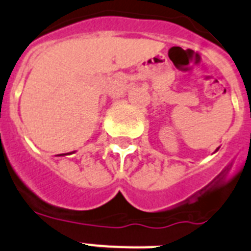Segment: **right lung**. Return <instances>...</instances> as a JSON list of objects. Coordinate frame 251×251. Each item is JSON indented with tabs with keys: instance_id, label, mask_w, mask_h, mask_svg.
Segmentation results:
<instances>
[{
	"instance_id": "right-lung-1",
	"label": "right lung",
	"mask_w": 251,
	"mask_h": 251,
	"mask_svg": "<svg viewBox=\"0 0 251 251\" xmlns=\"http://www.w3.org/2000/svg\"><path fill=\"white\" fill-rule=\"evenodd\" d=\"M67 154H73V152H67ZM67 154H59V156L60 155H67Z\"/></svg>"
}]
</instances>
